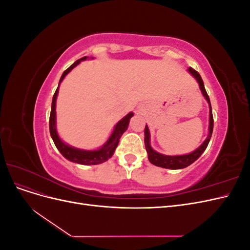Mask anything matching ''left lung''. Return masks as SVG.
Returning <instances> with one entry per match:
<instances>
[{
    "label": "left lung",
    "instance_id": "left-lung-1",
    "mask_svg": "<svg viewBox=\"0 0 250 250\" xmlns=\"http://www.w3.org/2000/svg\"><path fill=\"white\" fill-rule=\"evenodd\" d=\"M188 72H190L193 75V76L196 78V80L198 81L200 89L202 92V95L208 100V105H209V127H208L209 133H208V137L206 141L203 142V144L198 149H196L190 154L178 155V156H168V155H164V154L158 153V152H156V151H154L152 148H151L150 141H149L150 140V133H149L148 126L146 125V127H145V147H146L147 153H148V158H149V161H150L151 164H153L154 166H157V167L175 170V169H184V168L188 167V166H190L196 160H198L200 155L204 152V150L207 149L208 143H209V140L211 138V133H213V128H214L213 112H211L210 101H209V98H208L207 90H206V88H204L202 78L199 75V73L197 71H195L194 69H192V67H188Z\"/></svg>",
    "mask_w": 250,
    "mask_h": 250
}]
</instances>
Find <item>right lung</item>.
Wrapping results in <instances>:
<instances>
[{
	"mask_svg": "<svg viewBox=\"0 0 250 250\" xmlns=\"http://www.w3.org/2000/svg\"><path fill=\"white\" fill-rule=\"evenodd\" d=\"M87 57L84 56L78 60H76L70 67L63 72L59 80V84L60 82L63 80L65 77V75L71 72L75 66L79 64L81 60H85ZM58 84V87H59ZM58 87L56 89V92L53 96V100H52V106H51V113H50V121H49V127H50V134L53 139V142H54L56 148L59 150V152L62 153L66 160H69L73 163H77L81 165H98L106 162L108 158H110L115 152V150L118 146L119 141L122 137V134L127 130L128 124H129V120L133 116V112H129L128 115L123 118L120 122L116 125L115 129H113L112 134L110 135V138L108 141L105 143V145L101 147L99 150H95V151H85V150H80L76 149L71 146H67L66 144H64L62 140L59 139L56 128H55V118H56V113H55V105H56V97L58 94Z\"/></svg>",
	"mask_w": 250,
	"mask_h": 250,
	"instance_id": "right-lung-1",
	"label": "right lung"
}]
</instances>
